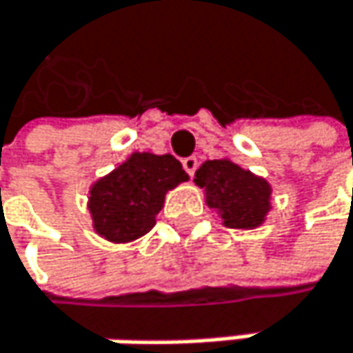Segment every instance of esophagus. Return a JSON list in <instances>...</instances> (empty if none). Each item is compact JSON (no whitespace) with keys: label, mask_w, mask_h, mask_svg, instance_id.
I'll return each instance as SVG.
<instances>
[{"label":"esophagus","mask_w":353,"mask_h":353,"mask_svg":"<svg viewBox=\"0 0 353 353\" xmlns=\"http://www.w3.org/2000/svg\"><path fill=\"white\" fill-rule=\"evenodd\" d=\"M197 166H199V160L195 158V156H189V158H185V160H183V168H185L191 176L195 174Z\"/></svg>","instance_id":"esophagus-1"}]
</instances>
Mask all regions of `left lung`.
Segmentation results:
<instances>
[{
    "instance_id": "1",
    "label": "left lung",
    "mask_w": 353,
    "mask_h": 353,
    "mask_svg": "<svg viewBox=\"0 0 353 353\" xmlns=\"http://www.w3.org/2000/svg\"><path fill=\"white\" fill-rule=\"evenodd\" d=\"M195 183L205 189L207 205L219 213L225 228L254 230L270 211V183L230 158L205 160L195 172Z\"/></svg>"
}]
</instances>
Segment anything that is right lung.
<instances>
[{
    "label": "right lung",
    "instance_id": "right-lung-1",
    "mask_svg": "<svg viewBox=\"0 0 353 353\" xmlns=\"http://www.w3.org/2000/svg\"><path fill=\"white\" fill-rule=\"evenodd\" d=\"M185 181L189 174L174 156L134 152L89 191L95 232L113 243L142 238L154 228L164 195Z\"/></svg>",
    "mask_w": 353,
    "mask_h": 353
}]
</instances>
